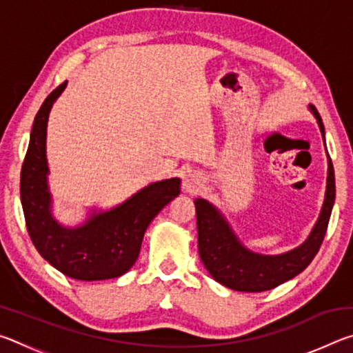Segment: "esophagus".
<instances>
[{
    "instance_id": "obj_1",
    "label": "esophagus",
    "mask_w": 353,
    "mask_h": 353,
    "mask_svg": "<svg viewBox=\"0 0 353 353\" xmlns=\"http://www.w3.org/2000/svg\"><path fill=\"white\" fill-rule=\"evenodd\" d=\"M202 185H204V177H202L199 171H190L188 174L183 176L182 188L185 193L188 194L198 193V191L202 188Z\"/></svg>"
}]
</instances>
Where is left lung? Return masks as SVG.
I'll use <instances>...</instances> for the list:
<instances>
[{"mask_svg": "<svg viewBox=\"0 0 353 353\" xmlns=\"http://www.w3.org/2000/svg\"><path fill=\"white\" fill-rule=\"evenodd\" d=\"M310 112L318 119L322 139L325 130L316 107L310 104ZM327 185L319 218L307 240L288 252L265 255L248 249L232 230L224 214L207 199L196 198L198 218L199 256L210 276L221 285L235 291L260 292L276 288L296 277L312 263L324 240L332 208L334 204V171L330 155L327 154Z\"/></svg>", "mask_w": 353, "mask_h": 353, "instance_id": "left-lung-1", "label": "left lung"}]
</instances>
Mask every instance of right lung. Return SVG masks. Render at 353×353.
Masks as SVG:
<instances>
[{"label": "right lung", "instance_id": "right-lung-1", "mask_svg": "<svg viewBox=\"0 0 353 353\" xmlns=\"http://www.w3.org/2000/svg\"><path fill=\"white\" fill-rule=\"evenodd\" d=\"M65 87L67 81L50 93L32 124L20 181L26 227L39 254L65 276L87 282L115 279L134 266L148 225L181 193V179L149 183L109 210H92L79 225L59 223L48 185L46 128Z\"/></svg>", "mask_w": 353, "mask_h": 353}]
</instances>
